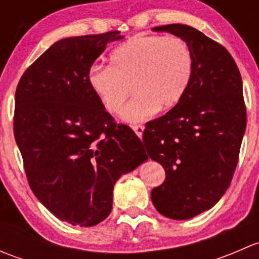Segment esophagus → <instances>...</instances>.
Returning <instances> with one entry per match:
<instances>
[{
    "mask_svg": "<svg viewBox=\"0 0 259 259\" xmlns=\"http://www.w3.org/2000/svg\"><path fill=\"white\" fill-rule=\"evenodd\" d=\"M133 130L135 132V134L139 138L143 137V132H144V125H133Z\"/></svg>",
    "mask_w": 259,
    "mask_h": 259,
    "instance_id": "esophagus-1",
    "label": "esophagus"
}]
</instances>
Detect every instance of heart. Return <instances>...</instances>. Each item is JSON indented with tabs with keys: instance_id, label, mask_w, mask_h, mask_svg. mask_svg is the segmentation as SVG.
Instances as JSON below:
<instances>
[{
	"instance_id": "b5f03b06",
	"label": "heart",
	"mask_w": 259,
	"mask_h": 259,
	"mask_svg": "<svg viewBox=\"0 0 259 259\" xmlns=\"http://www.w3.org/2000/svg\"><path fill=\"white\" fill-rule=\"evenodd\" d=\"M193 52L179 36L138 35L110 54V66H93L88 82L104 108L119 114L134 91L137 96L122 111L127 122L150 119L159 109L174 108L189 88Z\"/></svg>"
}]
</instances>
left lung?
<instances>
[{
    "instance_id": "left-lung-1",
    "label": "left lung",
    "mask_w": 259,
    "mask_h": 259,
    "mask_svg": "<svg viewBox=\"0 0 259 259\" xmlns=\"http://www.w3.org/2000/svg\"><path fill=\"white\" fill-rule=\"evenodd\" d=\"M187 41L193 75L182 100L146 124V151L163 165L165 180L151 202L170 219H190L210 209L233 178L247 125L241 72L221 44L188 25L158 26Z\"/></svg>"
}]
</instances>
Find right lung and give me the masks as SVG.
<instances>
[{
    "instance_id": "add662e5",
    "label": "right lung",
    "mask_w": 259,
    "mask_h": 259,
    "mask_svg": "<svg viewBox=\"0 0 259 259\" xmlns=\"http://www.w3.org/2000/svg\"><path fill=\"white\" fill-rule=\"evenodd\" d=\"M119 31L55 42L23 72L14 133L33 194L60 221L93 227L113 208L116 180L148 159L142 140L114 121L88 82Z\"/></svg>"
}]
</instances>
